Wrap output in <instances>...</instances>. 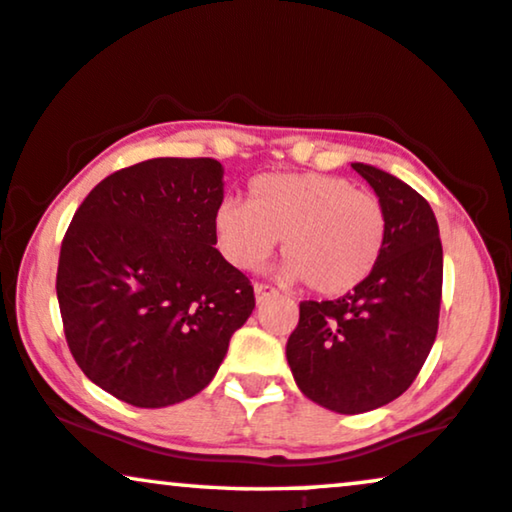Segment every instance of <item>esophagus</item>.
Instances as JSON below:
<instances>
[{"label":"esophagus","mask_w":512,"mask_h":512,"mask_svg":"<svg viewBox=\"0 0 512 512\" xmlns=\"http://www.w3.org/2000/svg\"><path fill=\"white\" fill-rule=\"evenodd\" d=\"M278 290L267 286V283H255V300L257 302H264L267 297H276Z\"/></svg>","instance_id":"esophagus-1"}]
</instances>
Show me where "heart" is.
Wrapping results in <instances>:
<instances>
[{
	"mask_svg": "<svg viewBox=\"0 0 512 512\" xmlns=\"http://www.w3.org/2000/svg\"><path fill=\"white\" fill-rule=\"evenodd\" d=\"M215 234L234 267L255 269L274 252L286 257L283 276L319 295H342L378 267L387 243V212L375 193L335 174H262L248 186V203L226 198Z\"/></svg>",
	"mask_w": 512,
	"mask_h": 512,
	"instance_id": "1",
	"label": "heart"
}]
</instances>
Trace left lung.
<instances>
[{"label": "left lung", "instance_id": "1", "mask_svg": "<svg viewBox=\"0 0 512 512\" xmlns=\"http://www.w3.org/2000/svg\"><path fill=\"white\" fill-rule=\"evenodd\" d=\"M387 212V243L373 274L338 300L300 302L286 357L316 404L364 413L409 390L437 338L442 241L430 203L378 167L352 163Z\"/></svg>", "mask_w": 512, "mask_h": 512}]
</instances>
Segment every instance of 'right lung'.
I'll list each match as a JSON object with an SVG mask.
<instances>
[{
    "instance_id": "1",
    "label": "right lung",
    "mask_w": 512,
    "mask_h": 512,
    "mask_svg": "<svg viewBox=\"0 0 512 512\" xmlns=\"http://www.w3.org/2000/svg\"><path fill=\"white\" fill-rule=\"evenodd\" d=\"M222 174L212 158L125 167L89 191L63 236L56 295L70 354L139 409L208 387L255 309L248 276L215 248Z\"/></svg>"
}]
</instances>
